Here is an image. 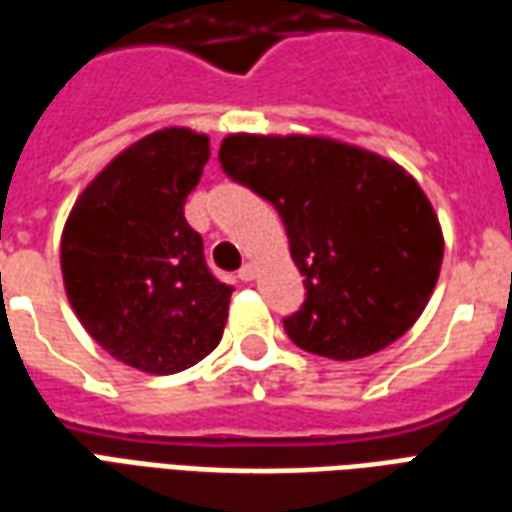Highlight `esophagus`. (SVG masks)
Masks as SVG:
<instances>
[{"instance_id": "1", "label": "esophagus", "mask_w": 512, "mask_h": 512, "mask_svg": "<svg viewBox=\"0 0 512 512\" xmlns=\"http://www.w3.org/2000/svg\"><path fill=\"white\" fill-rule=\"evenodd\" d=\"M238 277L244 279V282H252V279L257 277V266H255V263H246V266L241 268V271H238Z\"/></svg>"}]
</instances>
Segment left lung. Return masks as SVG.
I'll use <instances>...</instances> for the list:
<instances>
[{"instance_id":"left-lung-1","label":"left lung","mask_w":512,"mask_h":512,"mask_svg":"<svg viewBox=\"0 0 512 512\" xmlns=\"http://www.w3.org/2000/svg\"><path fill=\"white\" fill-rule=\"evenodd\" d=\"M224 172L282 216L307 299L285 332L340 362L392 345L436 288L444 235L406 169L332 136L230 134Z\"/></svg>"}]
</instances>
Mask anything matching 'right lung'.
Here are the masks:
<instances>
[{"label":"right lung","mask_w":512,"mask_h":512,"mask_svg":"<svg viewBox=\"0 0 512 512\" xmlns=\"http://www.w3.org/2000/svg\"><path fill=\"white\" fill-rule=\"evenodd\" d=\"M208 136L169 126L117 153L73 202L60 241L76 318L117 362L172 376L219 345L233 288L205 266L183 202Z\"/></svg>","instance_id":"right-lung-1"}]
</instances>
